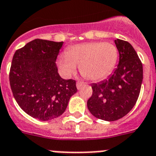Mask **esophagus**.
Returning <instances> with one entry per match:
<instances>
[{
    "mask_svg": "<svg viewBox=\"0 0 156 156\" xmlns=\"http://www.w3.org/2000/svg\"><path fill=\"white\" fill-rule=\"evenodd\" d=\"M83 85H84L83 82H77V83H76L77 89H81V87H82V86H83Z\"/></svg>",
    "mask_w": 156,
    "mask_h": 156,
    "instance_id": "obj_1",
    "label": "esophagus"
}]
</instances>
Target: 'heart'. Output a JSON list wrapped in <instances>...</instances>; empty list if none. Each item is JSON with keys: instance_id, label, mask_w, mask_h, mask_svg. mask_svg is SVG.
I'll list each match as a JSON object with an SVG mask.
<instances>
[{"instance_id": "1", "label": "heart", "mask_w": 156, "mask_h": 156, "mask_svg": "<svg viewBox=\"0 0 156 156\" xmlns=\"http://www.w3.org/2000/svg\"><path fill=\"white\" fill-rule=\"evenodd\" d=\"M118 49L113 44L94 41L71 46L58 59V65L65 77H70L79 65L80 73L92 81L106 78L118 60Z\"/></svg>"}]
</instances>
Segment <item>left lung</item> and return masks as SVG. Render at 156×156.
I'll return each mask as SVG.
<instances>
[{"instance_id": "obj_1", "label": "left lung", "mask_w": 156, "mask_h": 156, "mask_svg": "<svg viewBox=\"0 0 156 156\" xmlns=\"http://www.w3.org/2000/svg\"><path fill=\"white\" fill-rule=\"evenodd\" d=\"M119 53L117 68L108 79L91 85L88 100L90 113L104 121H115L132 110L137 101L143 80V66L128 41L115 40Z\"/></svg>"}]
</instances>
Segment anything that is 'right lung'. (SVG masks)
<instances>
[{
	"label": "right lung",
	"mask_w": 156,
	"mask_h": 156,
	"mask_svg": "<svg viewBox=\"0 0 156 156\" xmlns=\"http://www.w3.org/2000/svg\"><path fill=\"white\" fill-rule=\"evenodd\" d=\"M63 42L35 39L16 50L9 81L19 106L31 117L48 121L65 112L77 93L74 80L59 76L55 60Z\"/></svg>",
	"instance_id": "obj_1"
}]
</instances>
